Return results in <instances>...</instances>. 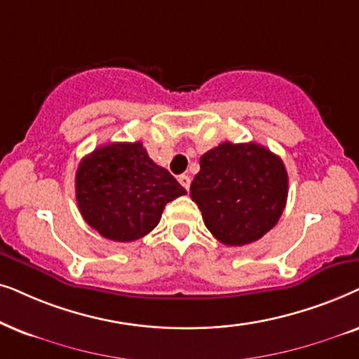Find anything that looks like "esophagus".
Instances as JSON below:
<instances>
[{
  "label": "esophagus",
  "instance_id": "34e87169",
  "mask_svg": "<svg viewBox=\"0 0 359 359\" xmlns=\"http://www.w3.org/2000/svg\"><path fill=\"white\" fill-rule=\"evenodd\" d=\"M179 182H180V185H182V187L185 189V190H189L190 189V182H192V179H190V175H180L179 177Z\"/></svg>",
  "mask_w": 359,
  "mask_h": 359
}]
</instances>
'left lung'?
<instances>
[{
    "label": "left lung",
    "instance_id": "8db88e82",
    "mask_svg": "<svg viewBox=\"0 0 359 359\" xmlns=\"http://www.w3.org/2000/svg\"><path fill=\"white\" fill-rule=\"evenodd\" d=\"M287 189V170L274 152L256 142H222L200 157L190 197L219 243L245 246L276 226Z\"/></svg>",
    "mask_w": 359,
    "mask_h": 359
}]
</instances>
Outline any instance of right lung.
I'll return each mask as SVG.
<instances>
[{"instance_id": "right-lung-1", "label": "right lung", "mask_w": 359, "mask_h": 359, "mask_svg": "<svg viewBox=\"0 0 359 359\" xmlns=\"http://www.w3.org/2000/svg\"><path fill=\"white\" fill-rule=\"evenodd\" d=\"M187 194L147 156L142 142H111L80 161L75 197L80 213L103 238L130 243L152 231L164 207Z\"/></svg>"}]
</instances>
